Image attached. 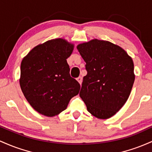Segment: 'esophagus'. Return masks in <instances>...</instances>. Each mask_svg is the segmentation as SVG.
<instances>
[{"label":"esophagus","mask_w":152,"mask_h":152,"mask_svg":"<svg viewBox=\"0 0 152 152\" xmlns=\"http://www.w3.org/2000/svg\"><path fill=\"white\" fill-rule=\"evenodd\" d=\"M77 80L78 83L81 85L82 82H83V77H78L77 78Z\"/></svg>","instance_id":"esophagus-1"}]
</instances>
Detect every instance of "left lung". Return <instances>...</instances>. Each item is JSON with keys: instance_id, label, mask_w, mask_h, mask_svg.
Masks as SVG:
<instances>
[{"instance_id": "8db88e82", "label": "left lung", "mask_w": 152, "mask_h": 152, "mask_svg": "<svg viewBox=\"0 0 152 152\" xmlns=\"http://www.w3.org/2000/svg\"><path fill=\"white\" fill-rule=\"evenodd\" d=\"M86 62L80 96L88 112L109 118L122 108L130 95L135 76L132 59L121 47L93 39L77 47Z\"/></svg>"}]
</instances>
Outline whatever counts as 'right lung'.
Segmentation results:
<instances>
[{
  "mask_svg": "<svg viewBox=\"0 0 152 152\" xmlns=\"http://www.w3.org/2000/svg\"><path fill=\"white\" fill-rule=\"evenodd\" d=\"M73 47L64 39H52L37 46L22 60L21 90L32 108L42 115H58L79 93L80 85L70 76L67 62Z\"/></svg>",
  "mask_w": 152,
  "mask_h": 152,
  "instance_id": "1",
  "label": "right lung"
}]
</instances>
